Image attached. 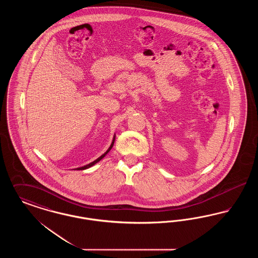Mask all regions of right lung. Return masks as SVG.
I'll return each instance as SVG.
<instances>
[{"mask_svg": "<svg viewBox=\"0 0 258 258\" xmlns=\"http://www.w3.org/2000/svg\"><path fill=\"white\" fill-rule=\"evenodd\" d=\"M115 138H116V134H114V136H113V139H112V142H111L110 146L109 148L107 149V151L104 153V154H102L99 158H98L97 160H94V161H92V162H90L89 164H87V165H84V166H82V167H78V168H75V170H85V169H88V168H90V167H92V166H94L96 163H98L99 160H102L107 154H108V152L110 151L112 147H113V145H114V142H115Z\"/></svg>", "mask_w": 258, "mask_h": 258, "instance_id": "right-lung-1", "label": "right lung"}]
</instances>
